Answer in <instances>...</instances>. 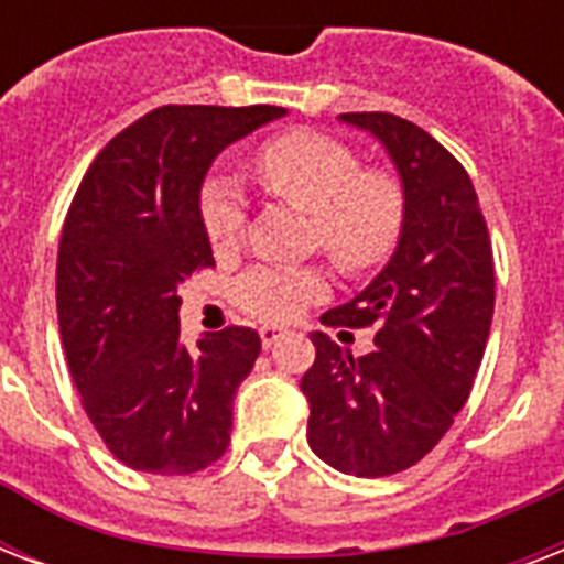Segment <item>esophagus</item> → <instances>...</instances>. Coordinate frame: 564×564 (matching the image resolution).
I'll return each mask as SVG.
<instances>
[{"label":"esophagus","instance_id":"esophagus-1","mask_svg":"<svg viewBox=\"0 0 564 564\" xmlns=\"http://www.w3.org/2000/svg\"><path fill=\"white\" fill-rule=\"evenodd\" d=\"M260 339H263V348H272V345H278L281 339H286V330H283V327L265 325L260 327Z\"/></svg>","mask_w":564,"mask_h":564}]
</instances>
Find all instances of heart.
<instances>
[{"instance_id":"b5f03b06","label":"heart","mask_w":564,"mask_h":564,"mask_svg":"<svg viewBox=\"0 0 564 564\" xmlns=\"http://www.w3.org/2000/svg\"><path fill=\"white\" fill-rule=\"evenodd\" d=\"M254 175L269 193L313 213L316 242L345 272L380 263L398 242L403 193L392 175L360 172L348 145L325 134L292 131L257 149ZM202 225L216 251L237 246L246 225V198L228 178H210L202 193ZM327 292L313 265H257L237 283L239 307L260 322L283 325Z\"/></svg>"}]
</instances>
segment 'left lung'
I'll list each match as a JSON object with an SVG mask.
<instances>
[{
	"label": "left lung",
	"mask_w": 564,
	"mask_h": 564,
	"mask_svg": "<svg viewBox=\"0 0 564 564\" xmlns=\"http://www.w3.org/2000/svg\"><path fill=\"white\" fill-rule=\"evenodd\" d=\"M339 122L383 145L403 221L375 281L322 316L330 327L375 325V351L354 357L313 330L316 362L301 392L313 454L343 474L386 477L430 454L468 401L495 313V263L471 178L445 145L394 113Z\"/></svg>",
	"instance_id": "left-lung-1"
}]
</instances>
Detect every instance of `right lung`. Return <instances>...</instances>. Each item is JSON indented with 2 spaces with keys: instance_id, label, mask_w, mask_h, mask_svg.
Instances as JSON below:
<instances>
[{
  "instance_id": "right-lung-1",
  "label": "right lung",
  "mask_w": 564,
  "mask_h": 564,
  "mask_svg": "<svg viewBox=\"0 0 564 564\" xmlns=\"http://www.w3.org/2000/svg\"><path fill=\"white\" fill-rule=\"evenodd\" d=\"M286 108L166 105L90 163L57 248V325L87 419L145 474H193L225 454L234 394L260 354L251 327L181 339L178 286L213 265L202 184L213 161Z\"/></svg>"
}]
</instances>
